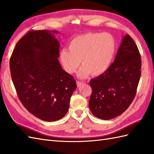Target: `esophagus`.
<instances>
[{
  "mask_svg": "<svg viewBox=\"0 0 154 154\" xmlns=\"http://www.w3.org/2000/svg\"><path fill=\"white\" fill-rule=\"evenodd\" d=\"M76 84H77V86L78 87H80V86H82V85L83 84V83L82 82H80V81H78L77 82H76Z\"/></svg>",
  "mask_w": 154,
  "mask_h": 154,
  "instance_id": "obj_1",
  "label": "esophagus"
}]
</instances>
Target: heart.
Instances as JSON below:
<instances>
[{
  "label": "heart",
  "instance_id": "1",
  "mask_svg": "<svg viewBox=\"0 0 154 154\" xmlns=\"http://www.w3.org/2000/svg\"><path fill=\"white\" fill-rule=\"evenodd\" d=\"M68 49L60 52V61L68 74H73L80 65V78H86L90 73L99 76L110 66L116 51L114 37L107 33H87L78 35L70 41Z\"/></svg>",
  "mask_w": 154,
  "mask_h": 154
}]
</instances>
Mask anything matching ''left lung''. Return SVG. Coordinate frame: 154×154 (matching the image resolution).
I'll return each instance as SVG.
<instances>
[{
  "instance_id": "8db88e82",
  "label": "left lung",
  "mask_w": 154,
  "mask_h": 154,
  "mask_svg": "<svg viewBox=\"0 0 154 154\" xmlns=\"http://www.w3.org/2000/svg\"><path fill=\"white\" fill-rule=\"evenodd\" d=\"M129 35L122 39L114 62L90 82L89 107L95 117L109 120L125 112L135 97L141 74V58Z\"/></svg>"
}]
</instances>
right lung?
Masks as SVG:
<instances>
[{
  "label": "right lung",
  "instance_id": "1",
  "mask_svg": "<svg viewBox=\"0 0 154 154\" xmlns=\"http://www.w3.org/2000/svg\"><path fill=\"white\" fill-rule=\"evenodd\" d=\"M57 33V30L29 31L17 43L10 60L20 101L32 115L49 122L65 116L77 87L76 80L58 60Z\"/></svg>",
  "mask_w": 154,
  "mask_h": 154
}]
</instances>
